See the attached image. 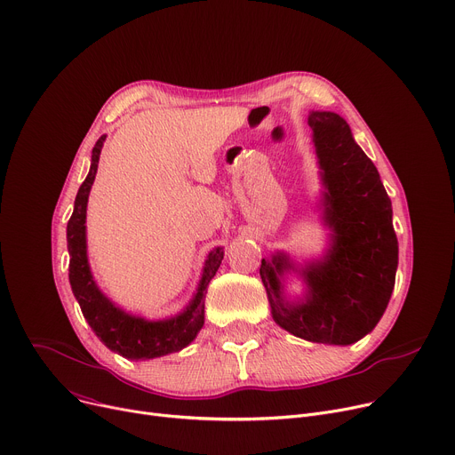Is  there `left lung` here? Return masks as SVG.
Here are the masks:
<instances>
[{"label": "left lung", "mask_w": 455, "mask_h": 455, "mask_svg": "<svg viewBox=\"0 0 455 455\" xmlns=\"http://www.w3.org/2000/svg\"><path fill=\"white\" fill-rule=\"evenodd\" d=\"M323 169L324 222L331 250L324 260L299 267L307 286L302 302H286L281 278L297 269L286 253L262 259L260 276L273 321L309 342L354 344L370 333L387 309L399 260L392 202L377 167L335 113L307 120Z\"/></svg>", "instance_id": "left-lung-1"}]
</instances>
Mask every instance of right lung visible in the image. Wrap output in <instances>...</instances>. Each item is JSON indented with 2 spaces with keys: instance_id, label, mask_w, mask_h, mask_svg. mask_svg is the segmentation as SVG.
<instances>
[{
  "instance_id": "right-lung-1",
  "label": "right lung",
  "mask_w": 455,
  "mask_h": 455,
  "mask_svg": "<svg viewBox=\"0 0 455 455\" xmlns=\"http://www.w3.org/2000/svg\"><path fill=\"white\" fill-rule=\"evenodd\" d=\"M103 142H106V134L100 136L96 146L92 148L89 174L78 189L75 212L67 224V248L68 255H71V260H68V281H71L73 293L96 337L109 349H113L115 354L129 361H146L180 352L182 347L193 342L204 326V299L209 283H212V278L220 267L224 248H215L207 255L198 290L180 315L165 321H146L142 317L129 315V313L116 307L98 290L87 260V200L96 177Z\"/></svg>"
}]
</instances>
